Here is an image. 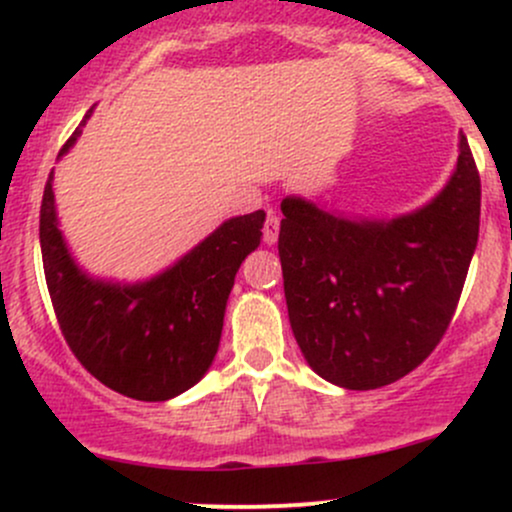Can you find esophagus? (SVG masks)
I'll list each match as a JSON object with an SVG mask.
<instances>
[{"mask_svg": "<svg viewBox=\"0 0 512 512\" xmlns=\"http://www.w3.org/2000/svg\"><path fill=\"white\" fill-rule=\"evenodd\" d=\"M262 233H264V245H274L276 238H279V216H276L274 211H269L267 214Z\"/></svg>", "mask_w": 512, "mask_h": 512, "instance_id": "1", "label": "esophagus"}]
</instances>
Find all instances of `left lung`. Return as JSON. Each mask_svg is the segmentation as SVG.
Here are the masks:
<instances>
[{
	"mask_svg": "<svg viewBox=\"0 0 512 512\" xmlns=\"http://www.w3.org/2000/svg\"><path fill=\"white\" fill-rule=\"evenodd\" d=\"M279 257L293 337L320 378L375 390L431 356L448 330L479 240L481 180L460 134L448 185L390 221L281 202Z\"/></svg>",
	"mask_w": 512,
	"mask_h": 512,
	"instance_id": "obj_1",
	"label": "left lung"
}]
</instances>
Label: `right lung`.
<instances>
[{
    "label": "right lung",
    "instance_id": "1",
    "mask_svg": "<svg viewBox=\"0 0 512 512\" xmlns=\"http://www.w3.org/2000/svg\"><path fill=\"white\" fill-rule=\"evenodd\" d=\"M76 132L62 146L72 149ZM264 211L223 221L166 272L115 284L81 272L57 226L52 173L40 204L43 269L60 330L96 380L142 402H166L204 378L219 351L236 272L260 245Z\"/></svg>",
    "mask_w": 512,
    "mask_h": 512
}]
</instances>
